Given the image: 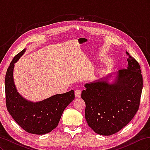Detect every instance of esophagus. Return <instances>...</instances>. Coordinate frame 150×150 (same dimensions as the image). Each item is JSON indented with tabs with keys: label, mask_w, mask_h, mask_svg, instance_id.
Returning <instances> with one entry per match:
<instances>
[{
	"label": "esophagus",
	"mask_w": 150,
	"mask_h": 150,
	"mask_svg": "<svg viewBox=\"0 0 150 150\" xmlns=\"http://www.w3.org/2000/svg\"><path fill=\"white\" fill-rule=\"evenodd\" d=\"M74 94H75V96H76V98H80V97H81V90H79V89H76V90L75 91Z\"/></svg>",
	"instance_id": "obj_1"
}]
</instances>
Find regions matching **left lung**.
Here are the masks:
<instances>
[{
	"mask_svg": "<svg viewBox=\"0 0 150 150\" xmlns=\"http://www.w3.org/2000/svg\"><path fill=\"white\" fill-rule=\"evenodd\" d=\"M126 54L128 66L117 72L114 83H108L107 78L99 79L86 83L81 93L86 104L85 118L97 134L109 136L118 132L139 109L143 89L142 71L138 61Z\"/></svg>",
	"mask_w": 150,
	"mask_h": 150,
	"instance_id": "1",
	"label": "left lung"
}]
</instances>
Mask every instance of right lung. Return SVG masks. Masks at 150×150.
<instances>
[{
	"mask_svg": "<svg viewBox=\"0 0 150 150\" xmlns=\"http://www.w3.org/2000/svg\"><path fill=\"white\" fill-rule=\"evenodd\" d=\"M25 51V49L13 57L7 70L5 78L6 106L13 119L22 129L29 133L44 134L56 128L65 108L74 100V92L71 90L37 103L26 100L17 92L13 78L14 64Z\"/></svg>",
	"mask_w": 150,
	"mask_h": 150,
	"instance_id": "add662e5",
	"label": "right lung"
}]
</instances>
